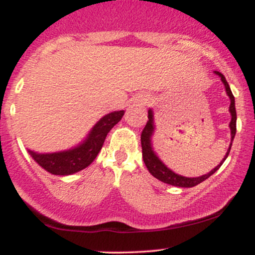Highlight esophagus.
I'll list each match as a JSON object with an SVG mask.
<instances>
[{
	"instance_id": "obj_1",
	"label": "esophagus",
	"mask_w": 255,
	"mask_h": 255,
	"mask_svg": "<svg viewBox=\"0 0 255 255\" xmlns=\"http://www.w3.org/2000/svg\"><path fill=\"white\" fill-rule=\"evenodd\" d=\"M136 102L137 103H140V104H148L150 103V98L147 97V96H140V97H137V99H136Z\"/></svg>"
}]
</instances>
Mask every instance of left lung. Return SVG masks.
<instances>
[{"instance_id":"obj_1","label":"left lung","mask_w":255,"mask_h":255,"mask_svg":"<svg viewBox=\"0 0 255 255\" xmlns=\"http://www.w3.org/2000/svg\"><path fill=\"white\" fill-rule=\"evenodd\" d=\"M216 74L219 75L221 78L222 83L224 84L225 91H227V95L229 96L230 98V107H229V111H230V115H231V121L229 124L230 127V131H231V142L229 145V148H228L227 153L222 162L216 166L215 169H212L211 171L207 172V174L203 175V176H199V177H184L181 176V175L175 174L174 171L170 170V169L166 166L162 160L159 159V157L154 153L153 148H152V141H151V137L153 135V131H154V124H153V113L152 110H148V121L146 124L145 128L142 129L141 133V148H142V159H144V163L147 168V170L151 172L152 176H154L156 178H158L159 181L162 182L171 184V186H176V187H183V188H191V187L197 186V184L201 183L203 181L209 178L211 175L215 174L216 171L221 168V165L223 164L224 160L227 159V157L229 156V152L231 148V145H233V140L235 137L236 134V109H235V98H234L233 92H231L229 84L228 81L225 80V77L222 73H219L216 71Z\"/></svg>"}]
</instances>
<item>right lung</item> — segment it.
<instances>
[{
    "label": "right lung",
    "mask_w": 255,
    "mask_h": 255,
    "mask_svg": "<svg viewBox=\"0 0 255 255\" xmlns=\"http://www.w3.org/2000/svg\"><path fill=\"white\" fill-rule=\"evenodd\" d=\"M125 115L124 110L114 111L102 118L93 126L89 135L81 144L67 151L54 152V153H38V152L28 150L31 157L52 175H66L75 174V172L87 168L97 157L102 150L105 137L111 128L121 121Z\"/></svg>",
    "instance_id": "1"
}]
</instances>
